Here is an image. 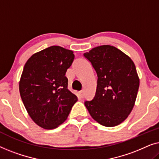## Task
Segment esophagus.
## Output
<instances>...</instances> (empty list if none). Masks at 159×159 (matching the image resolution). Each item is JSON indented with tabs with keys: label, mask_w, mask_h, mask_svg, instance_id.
I'll return each instance as SVG.
<instances>
[{
	"label": "esophagus",
	"mask_w": 159,
	"mask_h": 159,
	"mask_svg": "<svg viewBox=\"0 0 159 159\" xmlns=\"http://www.w3.org/2000/svg\"><path fill=\"white\" fill-rule=\"evenodd\" d=\"M80 96H81V98H83L84 97V91H80Z\"/></svg>",
	"instance_id": "1"
}]
</instances>
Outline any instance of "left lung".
Masks as SVG:
<instances>
[{"label": "left lung", "mask_w": 159, "mask_h": 159, "mask_svg": "<svg viewBox=\"0 0 159 159\" xmlns=\"http://www.w3.org/2000/svg\"><path fill=\"white\" fill-rule=\"evenodd\" d=\"M84 56L98 75L95 95L85 101L92 118L105 127L120 125L131 113L138 95L140 79L132 60L116 47L93 48Z\"/></svg>", "instance_id": "left-lung-1"}]
</instances>
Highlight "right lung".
I'll list each match as a JSON object with an SVG mask.
<instances>
[{"instance_id": "1", "label": "right lung", "mask_w": 159, "mask_h": 159, "mask_svg": "<svg viewBox=\"0 0 159 159\" xmlns=\"http://www.w3.org/2000/svg\"><path fill=\"white\" fill-rule=\"evenodd\" d=\"M73 53L53 45L34 53L24 66L19 81L21 100L30 118L43 129H55L64 123L77 101L65 77Z\"/></svg>"}]
</instances>
